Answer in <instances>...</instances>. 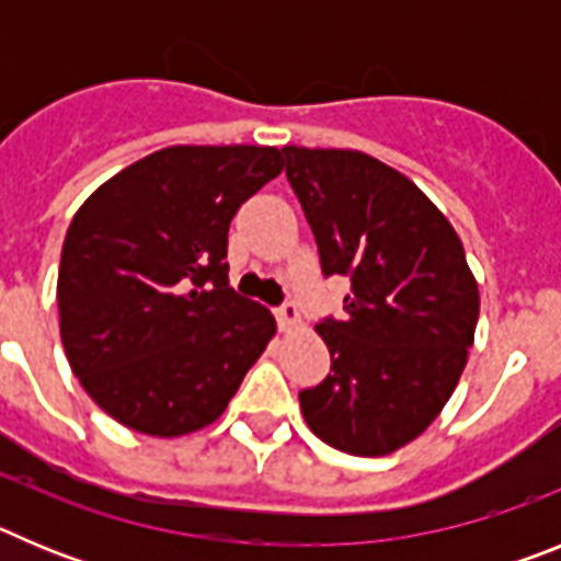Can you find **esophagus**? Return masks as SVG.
Masks as SVG:
<instances>
[{"label":"esophagus","mask_w":561,"mask_h":561,"mask_svg":"<svg viewBox=\"0 0 561 561\" xmlns=\"http://www.w3.org/2000/svg\"><path fill=\"white\" fill-rule=\"evenodd\" d=\"M275 317H277V325H280V331H291L300 325V311H297L295 304L277 306Z\"/></svg>","instance_id":"34e87169"}]
</instances>
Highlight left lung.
<instances>
[{
    "label": "left lung",
    "mask_w": 561,
    "mask_h": 561,
    "mask_svg": "<svg viewBox=\"0 0 561 561\" xmlns=\"http://www.w3.org/2000/svg\"><path fill=\"white\" fill-rule=\"evenodd\" d=\"M323 275L351 277L345 317L317 323L331 374L300 390L311 433L376 458L419 438L453 396L474 342L478 280L447 216L370 153L286 146Z\"/></svg>",
    "instance_id": "8db88e82"
}]
</instances>
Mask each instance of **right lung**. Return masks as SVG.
<instances>
[{
    "mask_svg": "<svg viewBox=\"0 0 561 561\" xmlns=\"http://www.w3.org/2000/svg\"><path fill=\"white\" fill-rule=\"evenodd\" d=\"M284 171L270 146H171L103 182L58 266L69 368L123 427L196 433L275 336V317L227 280L238 207Z\"/></svg>",
    "mask_w": 561,
    "mask_h": 561,
    "instance_id": "1",
    "label": "right lung"
}]
</instances>
